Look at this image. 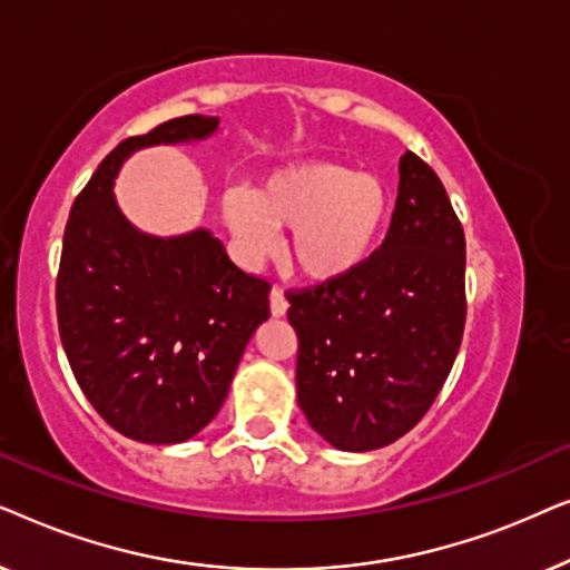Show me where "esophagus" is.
Instances as JSON below:
<instances>
[{
	"label": "esophagus",
	"mask_w": 570,
	"mask_h": 570,
	"mask_svg": "<svg viewBox=\"0 0 570 570\" xmlns=\"http://www.w3.org/2000/svg\"><path fill=\"white\" fill-rule=\"evenodd\" d=\"M269 311H272V316H277V318L287 314V301H285V295H283V291H279V287H272Z\"/></svg>",
	"instance_id": "obj_1"
}]
</instances>
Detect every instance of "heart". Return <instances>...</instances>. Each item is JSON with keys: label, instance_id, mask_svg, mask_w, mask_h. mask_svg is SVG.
Instances as JSON below:
<instances>
[{"label": "heart", "instance_id": "heart-1", "mask_svg": "<svg viewBox=\"0 0 570 570\" xmlns=\"http://www.w3.org/2000/svg\"><path fill=\"white\" fill-rule=\"evenodd\" d=\"M220 209L246 259L272 254L275 230H291L293 267L311 283H334L379 252L392 220V191L379 176L306 160L277 168L256 191H225Z\"/></svg>", "mask_w": 570, "mask_h": 570}]
</instances>
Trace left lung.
Masks as SVG:
<instances>
[{"instance_id":"obj_1","label":"left lung","mask_w":570,"mask_h":570,"mask_svg":"<svg viewBox=\"0 0 570 570\" xmlns=\"http://www.w3.org/2000/svg\"><path fill=\"white\" fill-rule=\"evenodd\" d=\"M298 404L340 451L384 449L439 396L464 332V230L441 178L400 160L386 240L353 275L293 295Z\"/></svg>"}]
</instances>
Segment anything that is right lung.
Segmentation results:
<instances>
[{"label": "right lung", "mask_w": 570, "mask_h": 570, "mask_svg": "<svg viewBox=\"0 0 570 570\" xmlns=\"http://www.w3.org/2000/svg\"><path fill=\"white\" fill-rule=\"evenodd\" d=\"M217 116H181L106 155L75 199L57 279L67 361L98 415L131 441L170 446L213 423L240 355L269 318V283L228 259L209 228L139 230L116 202L124 163L158 145H199Z\"/></svg>", "instance_id": "add662e5"}]
</instances>
